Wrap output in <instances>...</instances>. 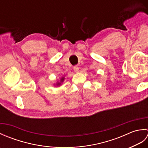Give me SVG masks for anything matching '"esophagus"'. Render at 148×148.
<instances>
[{
    "mask_svg": "<svg viewBox=\"0 0 148 148\" xmlns=\"http://www.w3.org/2000/svg\"><path fill=\"white\" fill-rule=\"evenodd\" d=\"M73 69H74V71L76 72H79V67H78V66L77 65H75V66H74V67H73Z\"/></svg>",
    "mask_w": 148,
    "mask_h": 148,
    "instance_id": "obj_1",
    "label": "esophagus"
}]
</instances>
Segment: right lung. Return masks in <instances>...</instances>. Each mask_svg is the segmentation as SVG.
<instances>
[{
	"instance_id": "1",
	"label": "right lung",
	"mask_w": 148,
	"mask_h": 148,
	"mask_svg": "<svg viewBox=\"0 0 148 148\" xmlns=\"http://www.w3.org/2000/svg\"><path fill=\"white\" fill-rule=\"evenodd\" d=\"M64 80V77H62L61 79V83L63 82V81ZM60 83H58L57 84H56V85H60Z\"/></svg>"
}]
</instances>
